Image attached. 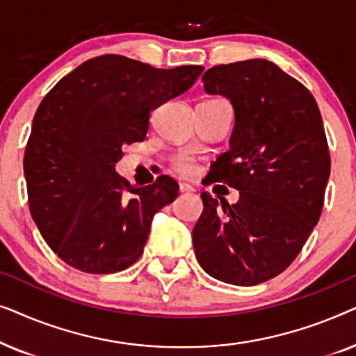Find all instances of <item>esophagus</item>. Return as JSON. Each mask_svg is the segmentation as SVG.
<instances>
[{"instance_id":"34e87169","label":"esophagus","mask_w":356,"mask_h":356,"mask_svg":"<svg viewBox=\"0 0 356 356\" xmlns=\"http://www.w3.org/2000/svg\"><path fill=\"white\" fill-rule=\"evenodd\" d=\"M194 188L188 183H179V193H193Z\"/></svg>"}]
</instances>
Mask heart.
Instances as JSON below:
<instances>
[{
    "label": "heart",
    "instance_id": "heart-1",
    "mask_svg": "<svg viewBox=\"0 0 356 356\" xmlns=\"http://www.w3.org/2000/svg\"><path fill=\"white\" fill-rule=\"evenodd\" d=\"M172 163L179 173H184V175H191V173H194V170H196V165H194L193 160L186 157V155H178V157H173Z\"/></svg>",
    "mask_w": 356,
    "mask_h": 356
}]
</instances>
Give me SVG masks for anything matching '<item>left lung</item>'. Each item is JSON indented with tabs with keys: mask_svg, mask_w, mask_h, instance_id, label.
I'll return each instance as SVG.
<instances>
[{
	"mask_svg": "<svg viewBox=\"0 0 356 356\" xmlns=\"http://www.w3.org/2000/svg\"><path fill=\"white\" fill-rule=\"evenodd\" d=\"M202 81L235 108L230 149L209 175L240 199L220 207L201 194L194 252L213 279L257 285L295 261L323 212L330 175L323 118L311 92L272 61L218 65Z\"/></svg>",
	"mask_w": 356,
	"mask_h": 356,
	"instance_id": "8db88e82",
	"label": "left lung"
}]
</instances>
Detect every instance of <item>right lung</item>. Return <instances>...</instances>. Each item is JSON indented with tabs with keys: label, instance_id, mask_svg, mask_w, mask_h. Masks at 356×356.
I'll return each mask as SVG.
<instances>
[{
	"label": "right lung",
	"instance_id": "obj_1",
	"mask_svg": "<svg viewBox=\"0 0 356 356\" xmlns=\"http://www.w3.org/2000/svg\"><path fill=\"white\" fill-rule=\"evenodd\" d=\"M202 71L104 55L43 97L24 173L33 222L61 261L87 274H113L139 259L152 217L177 199L178 183L162 175L133 188L115 163L126 144L145 139L152 110L186 92Z\"/></svg>",
	"mask_w": 356,
	"mask_h": 356
}]
</instances>
